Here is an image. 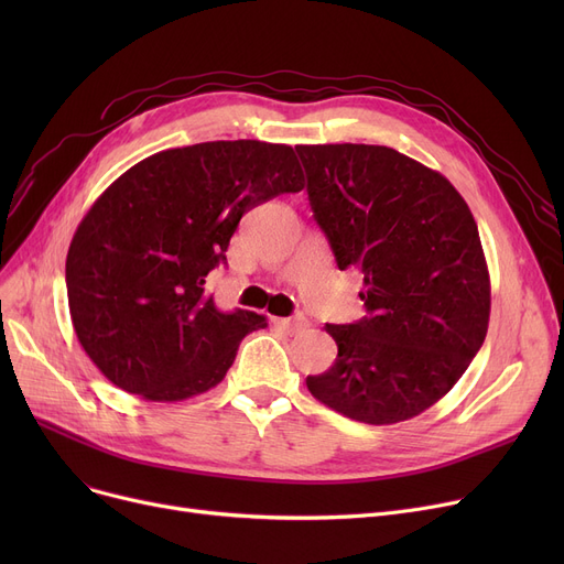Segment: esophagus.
Wrapping results in <instances>:
<instances>
[{"label": "esophagus", "mask_w": 564, "mask_h": 564, "mask_svg": "<svg viewBox=\"0 0 564 564\" xmlns=\"http://www.w3.org/2000/svg\"><path fill=\"white\" fill-rule=\"evenodd\" d=\"M272 322L276 324L279 329H283L285 334H297L308 324V319L302 317V315H297V317H272Z\"/></svg>", "instance_id": "esophagus-1"}]
</instances>
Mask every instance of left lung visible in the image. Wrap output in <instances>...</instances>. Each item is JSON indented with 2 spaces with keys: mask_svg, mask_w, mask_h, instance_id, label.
Instances as JSON below:
<instances>
[{
  "mask_svg": "<svg viewBox=\"0 0 564 564\" xmlns=\"http://www.w3.org/2000/svg\"><path fill=\"white\" fill-rule=\"evenodd\" d=\"M315 221L340 270L359 267L368 317L327 324L336 364L315 400L368 425L419 416L485 343L491 283L478 224L446 175L387 145H297Z\"/></svg>",
  "mask_w": 564,
  "mask_h": 564,
  "instance_id": "obj_1",
  "label": "left lung"
}]
</instances>
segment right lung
<instances>
[{"mask_svg": "<svg viewBox=\"0 0 564 564\" xmlns=\"http://www.w3.org/2000/svg\"><path fill=\"white\" fill-rule=\"evenodd\" d=\"M292 145L205 141L128 169L79 221L66 288L79 345L132 395L181 402L215 389L264 315L221 313L205 276L226 260L242 215L302 192Z\"/></svg>", "mask_w": 564, "mask_h": 564, "instance_id": "add662e5", "label": "right lung"}]
</instances>
